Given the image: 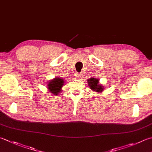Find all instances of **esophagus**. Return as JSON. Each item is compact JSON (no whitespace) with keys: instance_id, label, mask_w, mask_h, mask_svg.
<instances>
[{"instance_id":"34e87169","label":"esophagus","mask_w":152,"mask_h":152,"mask_svg":"<svg viewBox=\"0 0 152 152\" xmlns=\"http://www.w3.org/2000/svg\"><path fill=\"white\" fill-rule=\"evenodd\" d=\"M80 77H81V74L80 73H75V78L76 79H79V78Z\"/></svg>"}]
</instances>
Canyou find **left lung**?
Listing matches in <instances>:
<instances>
[{"mask_svg":"<svg viewBox=\"0 0 152 152\" xmlns=\"http://www.w3.org/2000/svg\"><path fill=\"white\" fill-rule=\"evenodd\" d=\"M87 83L88 87H90L91 90L96 91V93H101L104 90V87L101 85L99 84V80L96 78H91L87 80Z\"/></svg>","mask_w":152,"mask_h":152,"instance_id":"1","label":"left lung"}]
</instances>
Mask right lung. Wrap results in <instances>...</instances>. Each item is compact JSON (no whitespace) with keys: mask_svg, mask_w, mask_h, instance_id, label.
I'll return each mask as SVG.
<instances>
[{"mask_svg":"<svg viewBox=\"0 0 152 152\" xmlns=\"http://www.w3.org/2000/svg\"><path fill=\"white\" fill-rule=\"evenodd\" d=\"M64 83V79L59 78V77H56V78H54L53 80H51L48 83V88L50 92L55 94V95H58L59 93H60V91H61Z\"/></svg>","mask_w":152,"mask_h":152,"instance_id":"right-lung-1","label":"right lung"}]
</instances>
